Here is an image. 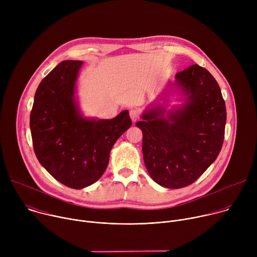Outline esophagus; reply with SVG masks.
Instances as JSON below:
<instances>
[{
    "mask_svg": "<svg viewBox=\"0 0 257 257\" xmlns=\"http://www.w3.org/2000/svg\"><path fill=\"white\" fill-rule=\"evenodd\" d=\"M129 114H130V118L133 122H135L139 118V112L137 111V109H131Z\"/></svg>",
    "mask_w": 257,
    "mask_h": 257,
    "instance_id": "esophagus-1",
    "label": "esophagus"
}]
</instances>
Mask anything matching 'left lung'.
I'll return each mask as SVG.
<instances>
[{
  "mask_svg": "<svg viewBox=\"0 0 257 257\" xmlns=\"http://www.w3.org/2000/svg\"><path fill=\"white\" fill-rule=\"evenodd\" d=\"M173 88L183 102L167 110L165 96ZM141 119L136 126L143 134L144 164L163 187L178 189L192 184L222 150L225 100L216 80L199 65L178 72L175 81L168 82L167 92L144 109Z\"/></svg>",
  "mask_w": 257,
  "mask_h": 257,
  "instance_id": "1",
  "label": "left lung"
}]
</instances>
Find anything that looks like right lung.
<instances>
[{"label": "right lung", "mask_w": 257, "mask_h": 257, "mask_svg": "<svg viewBox=\"0 0 257 257\" xmlns=\"http://www.w3.org/2000/svg\"><path fill=\"white\" fill-rule=\"evenodd\" d=\"M82 65V61L57 65L36 89L30 113L36 158L73 189L90 186L102 176L115 142L132 124L127 109L107 120L82 115L76 96Z\"/></svg>", "instance_id": "1"}]
</instances>
